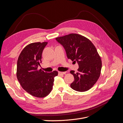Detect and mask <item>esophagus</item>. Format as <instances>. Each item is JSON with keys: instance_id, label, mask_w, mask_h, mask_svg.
<instances>
[{"instance_id": "1", "label": "esophagus", "mask_w": 123, "mask_h": 123, "mask_svg": "<svg viewBox=\"0 0 123 123\" xmlns=\"http://www.w3.org/2000/svg\"><path fill=\"white\" fill-rule=\"evenodd\" d=\"M66 72H60L58 71V75H64V74H66Z\"/></svg>"}]
</instances>
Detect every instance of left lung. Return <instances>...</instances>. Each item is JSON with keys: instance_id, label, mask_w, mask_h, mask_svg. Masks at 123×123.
Returning <instances> with one entry per match:
<instances>
[{"instance_id": "8db88e82", "label": "left lung", "mask_w": 123, "mask_h": 123, "mask_svg": "<svg viewBox=\"0 0 123 123\" xmlns=\"http://www.w3.org/2000/svg\"><path fill=\"white\" fill-rule=\"evenodd\" d=\"M64 47L67 56L79 65L78 72L70 71L74 80L70 86L73 90L85 92L91 89L98 81L102 69V61L95 47L86 37L72 33L56 38Z\"/></svg>"}]
</instances>
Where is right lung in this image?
<instances>
[{
    "label": "right lung",
    "mask_w": 123,
    "mask_h": 123,
    "mask_svg": "<svg viewBox=\"0 0 123 123\" xmlns=\"http://www.w3.org/2000/svg\"><path fill=\"white\" fill-rule=\"evenodd\" d=\"M47 42L34 43L25 46L21 52L17 63L16 76L24 90L35 97L42 98L51 92L54 77L58 72H44L38 67L42 62V55Z\"/></svg>",
    "instance_id": "right-lung-1"
}]
</instances>
